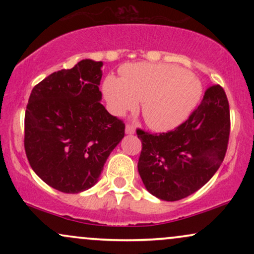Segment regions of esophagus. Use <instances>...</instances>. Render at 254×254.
Listing matches in <instances>:
<instances>
[{"mask_svg": "<svg viewBox=\"0 0 254 254\" xmlns=\"http://www.w3.org/2000/svg\"><path fill=\"white\" fill-rule=\"evenodd\" d=\"M125 133H127V135H132V133H135V127H133V125L127 124V127H125Z\"/></svg>", "mask_w": 254, "mask_h": 254, "instance_id": "obj_1", "label": "esophagus"}]
</instances>
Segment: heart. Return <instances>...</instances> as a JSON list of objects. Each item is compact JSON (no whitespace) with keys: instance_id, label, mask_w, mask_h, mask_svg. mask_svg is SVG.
<instances>
[{"instance_id":"b5f03b06","label":"heart","mask_w":254,"mask_h":254,"mask_svg":"<svg viewBox=\"0 0 254 254\" xmlns=\"http://www.w3.org/2000/svg\"><path fill=\"white\" fill-rule=\"evenodd\" d=\"M104 95L111 112L121 116L141 111L148 127L168 130L190 116L202 94V86L191 72L168 64L136 63L121 69V78L109 75Z\"/></svg>"}]
</instances>
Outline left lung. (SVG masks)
I'll list each match as a JSON object with an SVG mask.
<instances>
[{"mask_svg": "<svg viewBox=\"0 0 254 254\" xmlns=\"http://www.w3.org/2000/svg\"><path fill=\"white\" fill-rule=\"evenodd\" d=\"M229 130L228 99L218 84L205 90L199 106L174 130H137L142 142L137 167L148 192L174 202L199 190L222 164Z\"/></svg>", "mask_w": 254, "mask_h": 254, "instance_id": "left-lung-1", "label": "left lung"}]
</instances>
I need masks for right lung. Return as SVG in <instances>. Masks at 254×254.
I'll use <instances>...</instances> for the list:
<instances>
[{"label": "right lung", "instance_id": "obj_1", "mask_svg": "<svg viewBox=\"0 0 254 254\" xmlns=\"http://www.w3.org/2000/svg\"><path fill=\"white\" fill-rule=\"evenodd\" d=\"M103 62L82 60L32 89L25 113V150L32 170L64 193L97 184L125 125L100 103Z\"/></svg>", "mask_w": 254, "mask_h": 254}]
</instances>
